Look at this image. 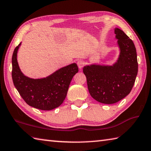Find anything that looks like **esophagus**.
<instances>
[{
  "label": "esophagus",
  "mask_w": 151,
  "mask_h": 151,
  "mask_svg": "<svg viewBox=\"0 0 151 151\" xmlns=\"http://www.w3.org/2000/svg\"><path fill=\"white\" fill-rule=\"evenodd\" d=\"M77 65H78V67L79 69H82V67H83L84 65V62L82 61V60H78L77 62Z\"/></svg>",
  "instance_id": "1"
}]
</instances>
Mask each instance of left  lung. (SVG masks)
I'll list each match as a JSON object with an SVG mask.
<instances>
[{
	"label": "left lung",
	"mask_w": 151,
	"mask_h": 151,
	"mask_svg": "<svg viewBox=\"0 0 151 151\" xmlns=\"http://www.w3.org/2000/svg\"><path fill=\"white\" fill-rule=\"evenodd\" d=\"M120 55L113 65L91 64L83 68L90 96L104 104H113L128 96L138 71L136 48L133 41L119 28L114 29Z\"/></svg>",
	"instance_id": "left-lung-1"
}]
</instances>
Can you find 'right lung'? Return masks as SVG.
Instances as JSON below:
<instances>
[{
    "instance_id": "obj_1",
    "label": "right lung",
    "mask_w": 151,
    "mask_h": 151,
    "mask_svg": "<svg viewBox=\"0 0 151 151\" xmlns=\"http://www.w3.org/2000/svg\"><path fill=\"white\" fill-rule=\"evenodd\" d=\"M21 44L14 49L12 59V76L15 87L29 106L43 111L58 107L65 99L73 77L78 71L77 65L74 63L62 67L45 78H29L21 71L17 63Z\"/></svg>"
}]
</instances>
